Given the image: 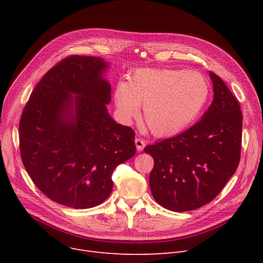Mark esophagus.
I'll return each instance as SVG.
<instances>
[{"label": "esophagus", "mask_w": 263, "mask_h": 263, "mask_svg": "<svg viewBox=\"0 0 263 263\" xmlns=\"http://www.w3.org/2000/svg\"><path fill=\"white\" fill-rule=\"evenodd\" d=\"M135 146H136L137 151H142L144 149V147L146 146V143L144 140L140 139V137H137V139H135Z\"/></svg>", "instance_id": "esophagus-1"}]
</instances>
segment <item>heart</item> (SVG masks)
Masks as SVG:
<instances>
[{
  "instance_id": "1",
  "label": "heart",
  "mask_w": 263,
  "mask_h": 263,
  "mask_svg": "<svg viewBox=\"0 0 263 263\" xmlns=\"http://www.w3.org/2000/svg\"><path fill=\"white\" fill-rule=\"evenodd\" d=\"M210 93L209 83L198 71L140 68L114 90L119 118L129 122L140 114L149 131L158 137L183 131L203 109Z\"/></svg>"
}]
</instances>
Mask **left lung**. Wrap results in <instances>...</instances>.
<instances>
[{
  "label": "left lung",
  "instance_id": "1",
  "mask_svg": "<svg viewBox=\"0 0 263 263\" xmlns=\"http://www.w3.org/2000/svg\"><path fill=\"white\" fill-rule=\"evenodd\" d=\"M213 101L189 130L145 147L153 156L149 184L165 209L185 212L213 200L236 173L241 156L242 112L236 97L210 71Z\"/></svg>",
  "mask_w": 263,
  "mask_h": 263
}]
</instances>
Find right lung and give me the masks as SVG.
Returning <instances> with one entry per match:
<instances>
[{
    "instance_id": "right-lung-1",
    "label": "right lung",
    "mask_w": 263,
    "mask_h": 263,
    "mask_svg": "<svg viewBox=\"0 0 263 263\" xmlns=\"http://www.w3.org/2000/svg\"><path fill=\"white\" fill-rule=\"evenodd\" d=\"M108 64L71 55L39 81L21 115L20 154L35 185L51 200L92 208L113 190L112 174L135 153V132L109 116Z\"/></svg>"
}]
</instances>
